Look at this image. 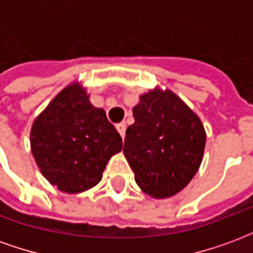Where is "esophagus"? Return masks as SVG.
Returning <instances> with one entry per match:
<instances>
[{
  "label": "esophagus",
  "instance_id": "esophagus-1",
  "mask_svg": "<svg viewBox=\"0 0 253 253\" xmlns=\"http://www.w3.org/2000/svg\"><path fill=\"white\" fill-rule=\"evenodd\" d=\"M116 130L121 134L122 138H125V135H126V125L125 123H118L116 125Z\"/></svg>",
  "mask_w": 253,
  "mask_h": 253
}]
</instances>
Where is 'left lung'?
I'll return each mask as SVG.
<instances>
[{
	"mask_svg": "<svg viewBox=\"0 0 253 253\" xmlns=\"http://www.w3.org/2000/svg\"><path fill=\"white\" fill-rule=\"evenodd\" d=\"M123 153L139 188L153 198L177 194L199 169L206 132L173 92L152 90L132 108Z\"/></svg>",
	"mask_w": 253,
	"mask_h": 253,
	"instance_id": "left-lung-1",
	"label": "left lung"
}]
</instances>
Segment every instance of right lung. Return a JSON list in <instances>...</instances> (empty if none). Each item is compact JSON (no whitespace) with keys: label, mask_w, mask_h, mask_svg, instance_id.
<instances>
[{"label":"right lung","mask_w":253,"mask_h":253,"mask_svg":"<svg viewBox=\"0 0 253 253\" xmlns=\"http://www.w3.org/2000/svg\"><path fill=\"white\" fill-rule=\"evenodd\" d=\"M31 149L42 175L61 191L76 194L101 180L111 156L122 150V137L105 111L93 107L85 89L74 85L36 118Z\"/></svg>","instance_id":"obj_1"}]
</instances>
